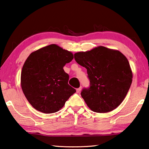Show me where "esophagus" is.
<instances>
[{"instance_id":"esophagus-1","label":"esophagus","mask_w":149,"mask_h":149,"mask_svg":"<svg viewBox=\"0 0 149 149\" xmlns=\"http://www.w3.org/2000/svg\"><path fill=\"white\" fill-rule=\"evenodd\" d=\"M81 87L77 88V89H76V91H77V93H79L81 91Z\"/></svg>"}]
</instances>
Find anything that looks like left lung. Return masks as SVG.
Instances as JSON below:
<instances>
[{
    "instance_id": "left-lung-1",
    "label": "left lung",
    "mask_w": 149,
    "mask_h": 149,
    "mask_svg": "<svg viewBox=\"0 0 149 149\" xmlns=\"http://www.w3.org/2000/svg\"><path fill=\"white\" fill-rule=\"evenodd\" d=\"M79 65L87 69L90 81L81 95L91 110L98 113L116 108L129 91L133 74L130 63L119 50L100 46L74 54Z\"/></svg>"
}]
</instances>
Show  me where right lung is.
<instances>
[{"label":"right lung","instance_id":"add662e5","mask_svg":"<svg viewBox=\"0 0 149 149\" xmlns=\"http://www.w3.org/2000/svg\"><path fill=\"white\" fill-rule=\"evenodd\" d=\"M74 58L71 52L52 44L33 52L22 68L21 86L28 102L45 114L56 112L76 92L63 67Z\"/></svg>","mask_w":149,"mask_h":149}]
</instances>
